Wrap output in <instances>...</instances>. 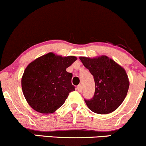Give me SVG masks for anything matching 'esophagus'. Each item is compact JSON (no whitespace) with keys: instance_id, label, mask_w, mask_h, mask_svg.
I'll list each match as a JSON object with an SVG mask.
<instances>
[{"instance_id":"obj_1","label":"esophagus","mask_w":146,"mask_h":146,"mask_svg":"<svg viewBox=\"0 0 146 146\" xmlns=\"http://www.w3.org/2000/svg\"><path fill=\"white\" fill-rule=\"evenodd\" d=\"M77 90H78V92H82V85H79L77 86Z\"/></svg>"}]
</instances>
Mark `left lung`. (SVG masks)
Returning a JSON list of instances; mask_svg holds the SVG:
<instances>
[{"label":"left lung","instance_id":"obj_1","mask_svg":"<svg viewBox=\"0 0 146 146\" xmlns=\"http://www.w3.org/2000/svg\"><path fill=\"white\" fill-rule=\"evenodd\" d=\"M83 66L93 75L95 93L86 100L87 107L98 114H108L117 109L127 95L128 75L123 68L107 56L98 58L80 56Z\"/></svg>","mask_w":146,"mask_h":146}]
</instances>
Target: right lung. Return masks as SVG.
I'll return each mask as SVG.
<instances>
[{
	"label": "right lung",
	"mask_w": 146,
	"mask_h": 146,
	"mask_svg": "<svg viewBox=\"0 0 146 146\" xmlns=\"http://www.w3.org/2000/svg\"><path fill=\"white\" fill-rule=\"evenodd\" d=\"M76 60L74 56L62 57L50 52L27 67L22 78L23 94L29 105L42 113H52L63 105L70 92L72 74L66 68Z\"/></svg>",
	"instance_id": "add662e5"
}]
</instances>
